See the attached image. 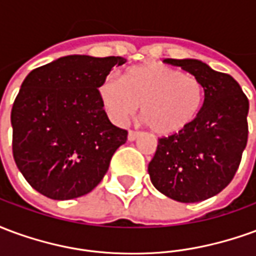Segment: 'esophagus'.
Returning <instances> with one entry per match:
<instances>
[{
	"label": "esophagus",
	"instance_id": "1",
	"mask_svg": "<svg viewBox=\"0 0 256 256\" xmlns=\"http://www.w3.org/2000/svg\"><path fill=\"white\" fill-rule=\"evenodd\" d=\"M138 136H140L138 132H136V130H130V132H128V141H134V140L137 138Z\"/></svg>",
	"mask_w": 256,
	"mask_h": 256
}]
</instances>
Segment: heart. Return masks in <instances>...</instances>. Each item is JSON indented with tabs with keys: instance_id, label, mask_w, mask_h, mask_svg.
Listing matches in <instances>:
<instances>
[{
	"instance_id": "b5f03b06",
	"label": "heart",
	"mask_w": 256,
	"mask_h": 256,
	"mask_svg": "<svg viewBox=\"0 0 256 256\" xmlns=\"http://www.w3.org/2000/svg\"><path fill=\"white\" fill-rule=\"evenodd\" d=\"M106 111L123 123L141 104L142 118L155 133L172 136L186 128L203 106V84L166 64L150 63L130 68L124 80L106 78L100 88Z\"/></svg>"
}]
</instances>
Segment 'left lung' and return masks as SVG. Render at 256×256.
<instances>
[{"instance_id": "obj_1", "label": "left lung", "mask_w": 256, "mask_h": 256, "mask_svg": "<svg viewBox=\"0 0 256 256\" xmlns=\"http://www.w3.org/2000/svg\"><path fill=\"white\" fill-rule=\"evenodd\" d=\"M203 84V106L188 128L158 141L148 164L159 192L181 203L218 194L234 177L248 138L247 96L229 74L194 58H166Z\"/></svg>"}]
</instances>
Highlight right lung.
Here are the masks:
<instances>
[{"mask_svg":"<svg viewBox=\"0 0 256 256\" xmlns=\"http://www.w3.org/2000/svg\"><path fill=\"white\" fill-rule=\"evenodd\" d=\"M120 56H64L32 70L10 112L16 166L36 192L68 200L92 192L128 132L114 126L98 88Z\"/></svg>","mask_w":256,"mask_h":256,"instance_id":"1","label":"right lung"}]
</instances>
